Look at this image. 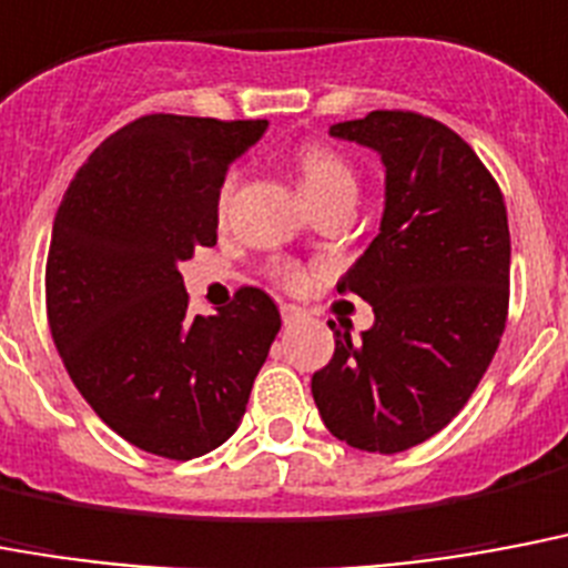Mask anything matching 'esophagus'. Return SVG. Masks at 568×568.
<instances>
[{
	"label": "esophagus",
	"mask_w": 568,
	"mask_h": 568,
	"mask_svg": "<svg viewBox=\"0 0 568 568\" xmlns=\"http://www.w3.org/2000/svg\"><path fill=\"white\" fill-rule=\"evenodd\" d=\"M305 316L307 313L298 305H281V320H284V325H296V322H302Z\"/></svg>",
	"instance_id": "esophagus-1"
}]
</instances>
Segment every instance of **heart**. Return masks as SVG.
I'll return each mask as SVG.
<instances>
[{"label":"heart","mask_w":568,"mask_h":568,"mask_svg":"<svg viewBox=\"0 0 568 568\" xmlns=\"http://www.w3.org/2000/svg\"><path fill=\"white\" fill-rule=\"evenodd\" d=\"M296 172H298V187L307 196L311 205L322 202V199L339 196V193H355V172L334 149L322 146V143H305L296 152ZM234 190V175L225 179L220 193V202L225 205ZM281 284L287 287H302L305 284V272L298 266H281L278 270Z\"/></svg>","instance_id":"b5f03b06"}]
</instances>
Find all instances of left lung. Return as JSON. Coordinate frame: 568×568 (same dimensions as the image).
Here are the masks:
<instances>
[{
  "mask_svg": "<svg viewBox=\"0 0 568 568\" xmlns=\"http://www.w3.org/2000/svg\"><path fill=\"white\" fill-rule=\"evenodd\" d=\"M331 138L384 163L378 234L337 293L369 302L375 322L313 372L325 428L346 446L396 455L455 419L484 378L507 322L510 229L501 190L464 138L410 111H372Z\"/></svg>",
  "mask_w": 568,
  "mask_h": 568,
  "instance_id": "obj_1",
  "label": "left lung"
}]
</instances>
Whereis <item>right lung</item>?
<instances>
[{
  "label": "right lung",
  "mask_w": 568,
  "mask_h": 568,
  "mask_svg": "<svg viewBox=\"0 0 568 568\" xmlns=\"http://www.w3.org/2000/svg\"><path fill=\"white\" fill-rule=\"evenodd\" d=\"M270 122L152 113L104 140L54 213L49 328L99 419L149 455L190 460L237 430L281 313L243 287L190 316L179 263L216 243L225 172Z\"/></svg>",
  "instance_id": "1"
}]
</instances>
